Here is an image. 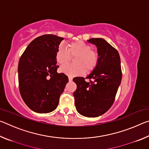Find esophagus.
Segmentation results:
<instances>
[{"mask_svg":"<svg viewBox=\"0 0 149 149\" xmlns=\"http://www.w3.org/2000/svg\"><path fill=\"white\" fill-rule=\"evenodd\" d=\"M68 79H69V81H72V79H73V78H72V77H70V76H69V77H68Z\"/></svg>","mask_w":149,"mask_h":149,"instance_id":"obj_1","label":"esophagus"}]
</instances>
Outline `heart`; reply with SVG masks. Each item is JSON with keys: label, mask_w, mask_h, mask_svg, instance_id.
Listing matches in <instances>:
<instances>
[{"label": "heart", "mask_w": 149, "mask_h": 149, "mask_svg": "<svg viewBox=\"0 0 149 149\" xmlns=\"http://www.w3.org/2000/svg\"><path fill=\"white\" fill-rule=\"evenodd\" d=\"M72 57L75 64H68L61 68V72L70 76H75L92 72L95 68L99 60L98 52L91 50L89 45L82 41L72 42L68 45L67 50L60 46L56 52L55 58L56 62L60 65H65Z\"/></svg>", "instance_id": "heart-1"}]
</instances>
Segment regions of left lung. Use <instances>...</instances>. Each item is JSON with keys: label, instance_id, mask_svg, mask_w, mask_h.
Listing matches in <instances>:
<instances>
[{"label": "left lung", "instance_id": "1", "mask_svg": "<svg viewBox=\"0 0 149 149\" xmlns=\"http://www.w3.org/2000/svg\"><path fill=\"white\" fill-rule=\"evenodd\" d=\"M87 41L97 48L99 60L95 68L86 77H75L77 85L74 93L75 105L81 115L95 118L104 114L114 102L122 81L119 53L102 38H92Z\"/></svg>", "mask_w": 149, "mask_h": 149}]
</instances>
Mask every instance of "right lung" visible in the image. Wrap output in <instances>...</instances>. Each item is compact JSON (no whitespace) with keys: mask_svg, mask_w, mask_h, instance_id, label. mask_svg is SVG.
I'll return each instance as SVG.
<instances>
[{"mask_svg":"<svg viewBox=\"0 0 149 149\" xmlns=\"http://www.w3.org/2000/svg\"><path fill=\"white\" fill-rule=\"evenodd\" d=\"M64 38L44 35L30 42L18 64L19 92L24 101L35 112L45 114L58 105L68 77L58 74L56 52Z\"/></svg>","mask_w":149,"mask_h":149,"instance_id":"add662e5","label":"right lung"}]
</instances>
